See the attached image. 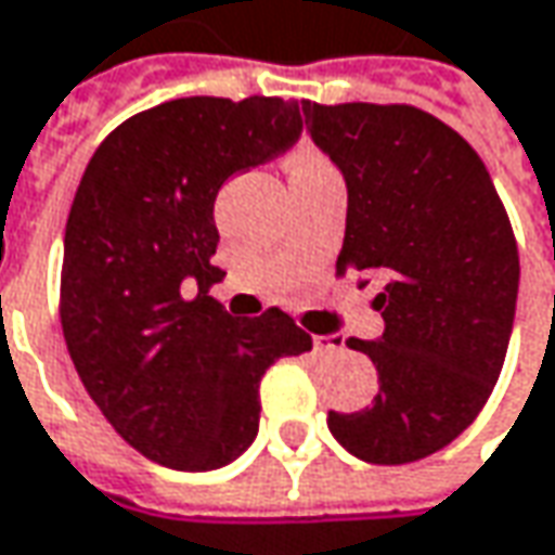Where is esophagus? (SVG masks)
I'll return each instance as SVG.
<instances>
[{
  "label": "esophagus",
  "mask_w": 555,
  "mask_h": 555,
  "mask_svg": "<svg viewBox=\"0 0 555 555\" xmlns=\"http://www.w3.org/2000/svg\"><path fill=\"white\" fill-rule=\"evenodd\" d=\"M318 352H343L346 349V339L339 333H331V336H314L311 339Z\"/></svg>",
  "instance_id": "1"
}]
</instances>
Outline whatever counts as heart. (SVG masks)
<instances>
[{"label": "heart", "mask_w": 555, "mask_h": 555, "mask_svg": "<svg viewBox=\"0 0 555 555\" xmlns=\"http://www.w3.org/2000/svg\"><path fill=\"white\" fill-rule=\"evenodd\" d=\"M302 169H327V163L321 160V157H314V154H296L293 172H302Z\"/></svg>", "instance_id": "heart-1"}]
</instances>
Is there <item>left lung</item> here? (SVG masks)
<instances>
[{
  "instance_id": "1",
  "label": "left lung",
  "mask_w": 555,
  "mask_h": 555,
  "mask_svg": "<svg viewBox=\"0 0 555 555\" xmlns=\"http://www.w3.org/2000/svg\"><path fill=\"white\" fill-rule=\"evenodd\" d=\"M311 141L349 191L336 271L379 281L386 331L349 339L379 392L354 414L331 411L333 438L367 463L398 466L451 444L501 376L519 249L498 188L469 141L411 104H311Z\"/></svg>"
}]
</instances>
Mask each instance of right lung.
Returning <instances> with one entry per match:
<instances>
[{
    "label": "right lung",
    "mask_w": 555,
    "mask_h": 555,
    "mask_svg": "<svg viewBox=\"0 0 555 555\" xmlns=\"http://www.w3.org/2000/svg\"><path fill=\"white\" fill-rule=\"evenodd\" d=\"M302 135L284 98H176L98 144L64 231L61 327L107 423L139 454L203 473L259 433V379L311 336L287 311L234 318L209 296L216 194ZM197 288L194 297L190 289Z\"/></svg>",
    "instance_id": "1"
}]
</instances>
